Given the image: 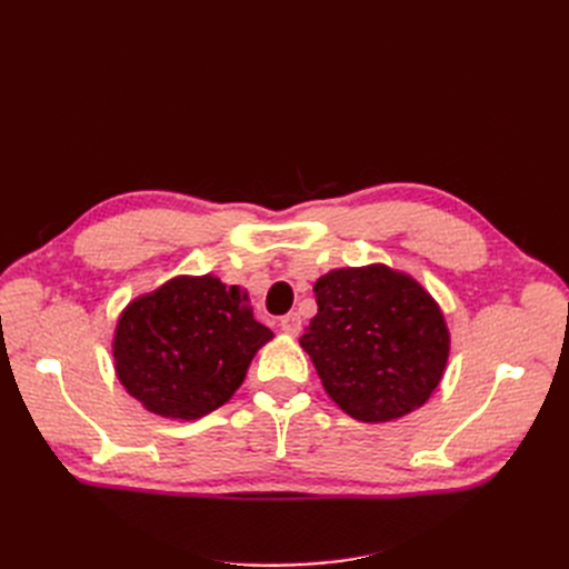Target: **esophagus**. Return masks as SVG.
Returning <instances> with one entry per match:
<instances>
[{"label": "esophagus", "mask_w": 569, "mask_h": 569, "mask_svg": "<svg viewBox=\"0 0 569 569\" xmlns=\"http://www.w3.org/2000/svg\"><path fill=\"white\" fill-rule=\"evenodd\" d=\"M280 327H282L284 335L297 337V335L301 332V316H299V313H287V316L282 318Z\"/></svg>", "instance_id": "1"}]
</instances>
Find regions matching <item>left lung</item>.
<instances>
[{
	"instance_id": "obj_1",
	"label": "left lung",
	"mask_w": 569,
	"mask_h": 569,
	"mask_svg": "<svg viewBox=\"0 0 569 569\" xmlns=\"http://www.w3.org/2000/svg\"><path fill=\"white\" fill-rule=\"evenodd\" d=\"M313 291L318 313L299 343L330 399L353 420L372 425L425 406L451 351L432 295L385 263L330 270Z\"/></svg>"
}]
</instances>
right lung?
Listing matches in <instances>:
<instances>
[{
	"mask_svg": "<svg viewBox=\"0 0 569 569\" xmlns=\"http://www.w3.org/2000/svg\"><path fill=\"white\" fill-rule=\"evenodd\" d=\"M272 337L253 320L247 289L213 274H178L123 308L113 368L153 416L197 420L232 399Z\"/></svg>",
	"mask_w": 569,
	"mask_h": 569,
	"instance_id": "1",
	"label": "right lung"
}]
</instances>
